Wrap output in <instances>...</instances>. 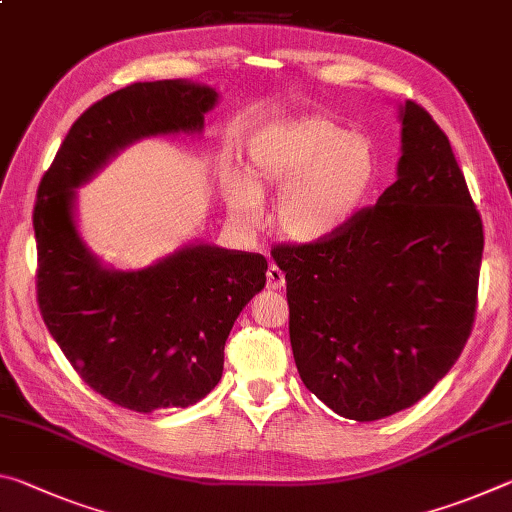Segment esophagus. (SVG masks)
I'll use <instances>...</instances> for the list:
<instances>
[{
	"label": "esophagus",
	"instance_id": "34e87169",
	"mask_svg": "<svg viewBox=\"0 0 512 512\" xmlns=\"http://www.w3.org/2000/svg\"><path fill=\"white\" fill-rule=\"evenodd\" d=\"M266 287L268 289H282L284 287V273L275 264L268 266V271H266Z\"/></svg>",
	"mask_w": 512,
	"mask_h": 512
}]
</instances>
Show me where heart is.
Segmentation results:
<instances>
[{"label": "heart", "instance_id": "b5f03b06", "mask_svg": "<svg viewBox=\"0 0 512 512\" xmlns=\"http://www.w3.org/2000/svg\"><path fill=\"white\" fill-rule=\"evenodd\" d=\"M246 173L223 187L230 219L246 230L259 228L262 194L280 192L277 230L293 244L311 246L357 221L381 185L384 160L372 137L309 115L259 128L248 142Z\"/></svg>", "mask_w": 512, "mask_h": 512}]
</instances>
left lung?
<instances>
[{
    "label": "left lung",
    "instance_id": "8db88e82",
    "mask_svg": "<svg viewBox=\"0 0 512 512\" xmlns=\"http://www.w3.org/2000/svg\"><path fill=\"white\" fill-rule=\"evenodd\" d=\"M395 183L323 244L277 246L300 379L348 420L422 400L474 323L483 225L452 144L418 103L397 106Z\"/></svg>",
    "mask_w": 512,
    "mask_h": 512
}]
</instances>
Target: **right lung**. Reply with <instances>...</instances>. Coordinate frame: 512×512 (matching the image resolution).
I'll use <instances>...</instances> for the list:
<instances>
[{"label":"right lung","instance_id":"add662e5","mask_svg":"<svg viewBox=\"0 0 512 512\" xmlns=\"http://www.w3.org/2000/svg\"><path fill=\"white\" fill-rule=\"evenodd\" d=\"M219 92L185 79L133 83L69 128L38 187V305L85 384L137 413L185 409L223 375V348L266 259L203 241L144 268L103 264L79 230L76 189L119 151L149 137L203 135Z\"/></svg>","mask_w":512,"mask_h":512}]
</instances>
